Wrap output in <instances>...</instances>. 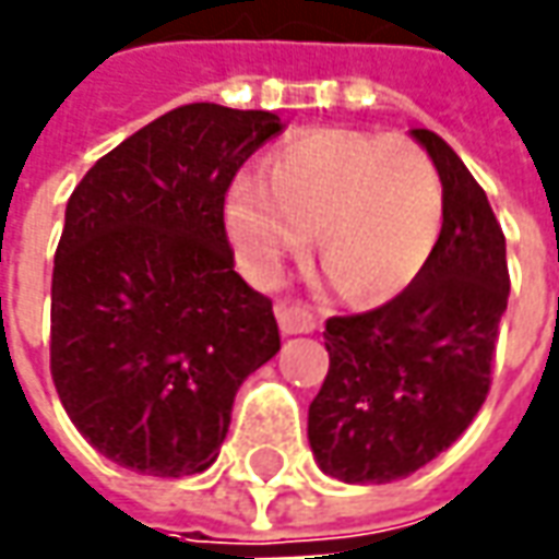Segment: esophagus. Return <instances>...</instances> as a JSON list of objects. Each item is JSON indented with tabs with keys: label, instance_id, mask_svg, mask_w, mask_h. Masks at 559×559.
I'll list each match as a JSON object with an SVG mask.
<instances>
[{
	"label": "esophagus",
	"instance_id": "34e87169",
	"mask_svg": "<svg viewBox=\"0 0 559 559\" xmlns=\"http://www.w3.org/2000/svg\"><path fill=\"white\" fill-rule=\"evenodd\" d=\"M281 334H309L316 331V316L306 302H278L275 306Z\"/></svg>",
	"mask_w": 559,
	"mask_h": 559
}]
</instances>
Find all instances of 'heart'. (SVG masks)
<instances>
[{
	"instance_id": "heart-1",
	"label": "heart",
	"mask_w": 559,
	"mask_h": 559,
	"mask_svg": "<svg viewBox=\"0 0 559 559\" xmlns=\"http://www.w3.org/2000/svg\"><path fill=\"white\" fill-rule=\"evenodd\" d=\"M346 297L383 302L430 260L442 228V179L408 135L312 129L281 145L260 176L225 194V231L247 275L275 281L316 238Z\"/></svg>"
}]
</instances>
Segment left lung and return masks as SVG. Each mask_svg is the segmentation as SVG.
<instances>
[{
  "mask_svg": "<svg viewBox=\"0 0 559 559\" xmlns=\"http://www.w3.org/2000/svg\"><path fill=\"white\" fill-rule=\"evenodd\" d=\"M412 135L442 179L433 253L399 297L324 324L331 368L309 405V445L343 483L402 479L471 427L508 309L504 231L486 191L436 132Z\"/></svg>",
  "mask_w": 559,
  "mask_h": 559,
  "instance_id": "8db88e82",
  "label": "left lung"
}]
</instances>
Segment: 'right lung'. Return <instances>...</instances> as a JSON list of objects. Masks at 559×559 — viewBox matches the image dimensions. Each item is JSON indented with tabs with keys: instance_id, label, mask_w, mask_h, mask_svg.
I'll list each match as a JSON object with an SVG mask.
<instances>
[{
	"instance_id": "right-lung-1",
	"label": "right lung",
	"mask_w": 559,
	"mask_h": 559,
	"mask_svg": "<svg viewBox=\"0 0 559 559\" xmlns=\"http://www.w3.org/2000/svg\"><path fill=\"white\" fill-rule=\"evenodd\" d=\"M269 110L182 105L73 188L51 272V380L73 427L147 476L206 471L235 393L281 349L272 299L235 272L225 194L278 135Z\"/></svg>"
}]
</instances>
